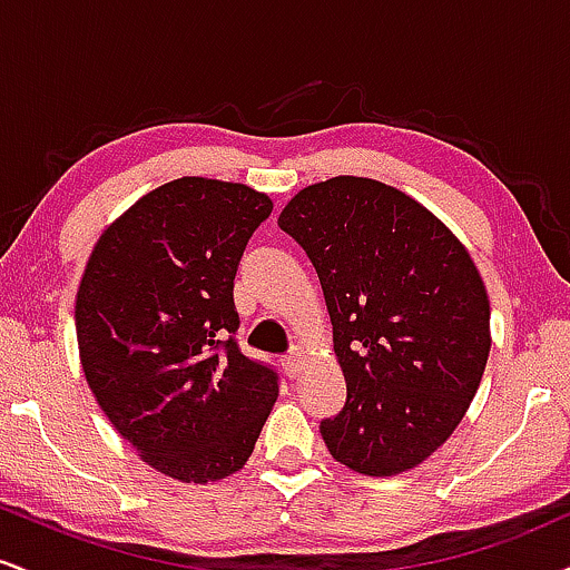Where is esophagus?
Masks as SVG:
<instances>
[{
    "label": "esophagus",
    "instance_id": "34e87169",
    "mask_svg": "<svg viewBox=\"0 0 570 570\" xmlns=\"http://www.w3.org/2000/svg\"><path fill=\"white\" fill-rule=\"evenodd\" d=\"M303 358H305V351L303 348H294L289 356H284V367L289 372V377H299V372H303Z\"/></svg>",
    "mask_w": 570,
    "mask_h": 570
}]
</instances>
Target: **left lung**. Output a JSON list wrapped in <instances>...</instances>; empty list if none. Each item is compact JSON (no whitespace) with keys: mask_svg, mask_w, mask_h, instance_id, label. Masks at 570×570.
<instances>
[{"mask_svg":"<svg viewBox=\"0 0 570 570\" xmlns=\"http://www.w3.org/2000/svg\"><path fill=\"white\" fill-rule=\"evenodd\" d=\"M316 267L348 399L322 423L358 474L410 472L480 389L490 299L469 248L423 203L367 176L299 189L278 217Z\"/></svg>","mask_w":570,"mask_h":570,"instance_id":"8db88e82","label":"left lung"}]
</instances>
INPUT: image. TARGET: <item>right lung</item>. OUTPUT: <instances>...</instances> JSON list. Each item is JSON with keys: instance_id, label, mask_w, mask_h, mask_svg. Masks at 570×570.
Instances as JSON below:
<instances>
[{"instance_id": "add662e5", "label": "right lung", "mask_w": 570, "mask_h": 570, "mask_svg": "<svg viewBox=\"0 0 570 570\" xmlns=\"http://www.w3.org/2000/svg\"><path fill=\"white\" fill-rule=\"evenodd\" d=\"M273 200L240 181L181 176L98 235L75 299L98 407L144 463L179 482L244 469L278 375L235 345L233 278Z\"/></svg>"}]
</instances>
